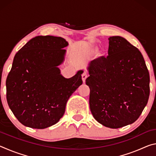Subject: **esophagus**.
<instances>
[{
    "label": "esophagus",
    "mask_w": 156,
    "mask_h": 156,
    "mask_svg": "<svg viewBox=\"0 0 156 156\" xmlns=\"http://www.w3.org/2000/svg\"><path fill=\"white\" fill-rule=\"evenodd\" d=\"M87 73H86V72H84L83 74H82V79H83V83H85V80H86V79H87Z\"/></svg>",
    "instance_id": "1"
}]
</instances>
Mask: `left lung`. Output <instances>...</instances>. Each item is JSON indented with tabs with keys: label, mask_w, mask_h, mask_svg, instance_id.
<instances>
[{
	"label": "left lung",
	"mask_w": 156,
	"mask_h": 156,
	"mask_svg": "<svg viewBox=\"0 0 156 156\" xmlns=\"http://www.w3.org/2000/svg\"><path fill=\"white\" fill-rule=\"evenodd\" d=\"M108 56L94 60L86 84L94 118L118 129L138 120L150 94L149 73L138 48L121 36L109 38Z\"/></svg>",
	"instance_id": "1"
}]
</instances>
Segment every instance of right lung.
<instances>
[{"label": "right lung", "instance_id": "right-lung-1", "mask_svg": "<svg viewBox=\"0 0 156 156\" xmlns=\"http://www.w3.org/2000/svg\"><path fill=\"white\" fill-rule=\"evenodd\" d=\"M67 45L61 37L38 36L16 54L6 80V98L23 125L44 129L55 125L64 115L68 99L83 84V71L67 79L57 67Z\"/></svg>", "mask_w": 156, "mask_h": 156}]
</instances>
